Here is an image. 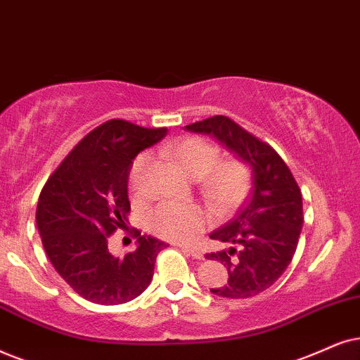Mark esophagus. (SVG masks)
I'll return each mask as SVG.
<instances>
[{
	"mask_svg": "<svg viewBox=\"0 0 360 360\" xmlns=\"http://www.w3.org/2000/svg\"><path fill=\"white\" fill-rule=\"evenodd\" d=\"M181 249H183L184 252H188L189 256H193L194 259H202V252L199 251V249H194V248H189V245H179Z\"/></svg>",
	"mask_w": 360,
	"mask_h": 360,
	"instance_id": "esophagus-1",
	"label": "esophagus"
}]
</instances>
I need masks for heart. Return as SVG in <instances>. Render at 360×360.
I'll return each instance as SVG.
<instances>
[{
    "label": "heart",
    "instance_id": "obj_1",
    "mask_svg": "<svg viewBox=\"0 0 360 360\" xmlns=\"http://www.w3.org/2000/svg\"><path fill=\"white\" fill-rule=\"evenodd\" d=\"M171 156L191 177L202 179V189L221 209H231L243 201L249 188V167L243 161L231 159L219 162V149L201 138L181 141L171 149ZM149 154L134 159L129 171V188L141 193L143 176L149 166ZM211 216L206 209L195 204L162 202L149 214L148 227L159 238L176 243H189L209 224Z\"/></svg>",
    "mask_w": 360,
    "mask_h": 360
}]
</instances>
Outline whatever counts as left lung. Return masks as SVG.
Returning <instances> with one entry per match:
<instances>
[{"instance_id": "1", "label": "left lung", "mask_w": 360, "mask_h": 360, "mask_svg": "<svg viewBox=\"0 0 360 360\" xmlns=\"http://www.w3.org/2000/svg\"><path fill=\"white\" fill-rule=\"evenodd\" d=\"M212 136L251 167L252 189L238 214L209 238L234 244L229 251L206 254L221 261L229 279L212 294L248 299L269 289L292 261L304 224L302 194L292 172L267 143L227 116H212L186 126Z\"/></svg>"}]
</instances>
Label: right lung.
<instances>
[{
	"label": "right lung",
	"mask_w": 360,
	"mask_h": 360,
	"mask_svg": "<svg viewBox=\"0 0 360 360\" xmlns=\"http://www.w3.org/2000/svg\"><path fill=\"white\" fill-rule=\"evenodd\" d=\"M167 134L124 120L93 129L53 172L39 194L36 224L49 261L86 301L115 306L146 290L159 251L153 236L136 231L138 248L115 257L108 238L124 227L131 204L127 179L133 159Z\"/></svg>",
	"instance_id": "obj_1"
}]
</instances>
